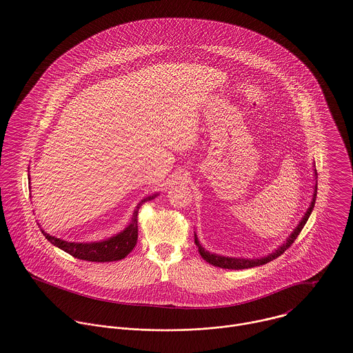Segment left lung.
<instances>
[{
  "label": "left lung",
  "mask_w": 353,
  "mask_h": 353,
  "mask_svg": "<svg viewBox=\"0 0 353 353\" xmlns=\"http://www.w3.org/2000/svg\"><path fill=\"white\" fill-rule=\"evenodd\" d=\"M315 177H318L316 169H315ZM315 180H316V179H315ZM316 193H318V183L315 184V188H314V196H312L311 205H310V208L307 209V212L304 213V216H303V219H301V222L298 223V226L294 229V232L285 239V243H283L282 246H279L275 252L269 254L268 256H262V258H259V259H258V258H256V259H249V258H230V256H222V255H219V254H213V252H209L202 248L201 243H200V241H199L196 233H194V243H196V246L199 248V252H200L202 258H203L206 262H209V263L213 265V266L221 268V269L243 270L252 269V268H255V266H262V265L268 263L270 261L278 258L281 254H283V252L294 243V241L296 239V236L302 232L305 222L308 221L310 216H311V212H312V209H314V206H315V201H316Z\"/></svg>",
  "instance_id": "8db88e82"
}]
</instances>
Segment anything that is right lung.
<instances>
[{"label": "right lung", "instance_id": "add662e5", "mask_svg": "<svg viewBox=\"0 0 353 353\" xmlns=\"http://www.w3.org/2000/svg\"><path fill=\"white\" fill-rule=\"evenodd\" d=\"M157 194L143 199L137 203L134 210V216L131 219L130 225L120 232L119 234L114 235L108 239L99 241V242H68L61 238H55L48 234L42 230L45 238L52 243L54 246L59 248L61 250L72 255L74 258L90 261V262H114L125 258L130 252L134 250V245L137 242V214L139 209L144 202L151 201Z\"/></svg>", "mask_w": 353, "mask_h": 353}]
</instances>
